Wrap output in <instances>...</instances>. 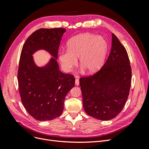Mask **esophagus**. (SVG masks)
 <instances>
[{"mask_svg": "<svg viewBox=\"0 0 149 149\" xmlns=\"http://www.w3.org/2000/svg\"><path fill=\"white\" fill-rule=\"evenodd\" d=\"M79 84V81L78 79H76L75 80V85L76 86H78Z\"/></svg>", "mask_w": 149, "mask_h": 149, "instance_id": "1", "label": "esophagus"}]
</instances>
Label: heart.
<instances>
[{"label":"heart","instance_id":"b5f03b06","mask_svg":"<svg viewBox=\"0 0 149 149\" xmlns=\"http://www.w3.org/2000/svg\"><path fill=\"white\" fill-rule=\"evenodd\" d=\"M107 52V43L101 37L91 33H81L72 37L67 43V50L58 53V60L62 69L69 73L77 64L88 73L100 70Z\"/></svg>","mask_w":149,"mask_h":149}]
</instances>
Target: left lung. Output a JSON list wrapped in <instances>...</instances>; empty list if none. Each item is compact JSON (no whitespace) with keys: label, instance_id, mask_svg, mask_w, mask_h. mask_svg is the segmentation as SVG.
<instances>
[{"label":"left lung","instance_id":"left-lung-1","mask_svg":"<svg viewBox=\"0 0 149 149\" xmlns=\"http://www.w3.org/2000/svg\"><path fill=\"white\" fill-rule=\"evenodd\" d=\"M131 78L127 51L112 33L111 52L104 65L94 75L79 79L86 114L101 120L114 118L127 100Z\"/></svg>","mask_w":149,"mask_h":149}]
</instances>
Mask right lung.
I'll return each instance as SVG.
<instances>
[{
	"label": "right lung",
	"instance_id": "right-lung-1",
	"mask_svg": "<svg viewBox=\"0 0 149 149\" xmlns=\"http://www.w3.org/2000/svg\"><path fill=\"white\" fill-rule=\"evenodd\" d=\"M63 28L40 29L26 39L22 48L18 70L21 100L28 113L40 121L51 120L60 116L64 101L74 86L73 75L60 71L56 60ZM43 49L52 56L43 67L36 65L33 55Z\"/></svg>",
	"mask_w": 149,
	"mask_h": 149
}]
</instances>
